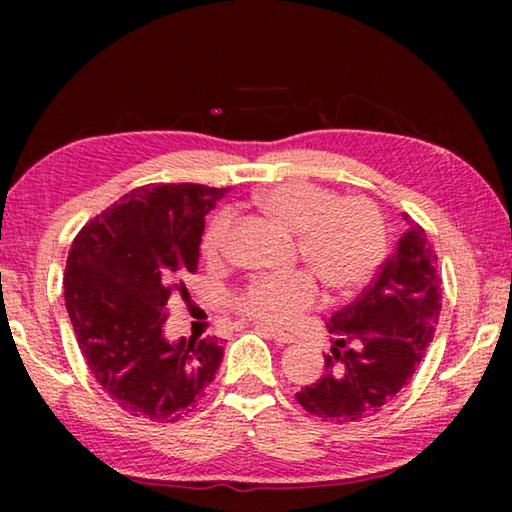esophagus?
I'll return each instance as SVG.
<instances>
[{
    "label": "esophagus",
    "mask_w": 512,
    "mask_h": 512,
    "mask_svg": "<svg viewBox=\"0 0 512 512\" xmlns=\"http://www.w3.org/2000/svg\"><path fill=\"white\" fill-rule=\"evenodd\" d=\"M255 329H257V332H262L264 336H268V339H273L275 343H293V341H296V336H293V334L282 332V329H275V327L266 325V323H255Z\"/></svg>",
    "instance_id": "esophagus-1"
}]
</instances>
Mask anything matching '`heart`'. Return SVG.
Instances as JSON below:
<instances>
[{
    "label": "heart",
    "mask_w": 512,
    "mask_h": 512,
    "mask_svg": "<svg viewBox=\"0 0 512 512\" xmlns=\"http://www.w3.org/2000/svg\"><path fill=\"white\" fill-rule=\"evenodd\" d=\"M262 210L298 235V255L327 289L354 291L366 284L386 255V225L377 205L363 196L336 198L305 180H289L257 196ZM232 216L223 212L203 235V255L219 262L230 246ZM318 284L309 271L257 275L237 291L235 309L259 323L289 325L316 305Z\"/></svg>",
    "instance_id": "b5f03b06"
}]
</instances>
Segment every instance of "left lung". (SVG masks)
Listing matches in <instances>:
<instances>
[{"mask_svg": "<svg viewBox=\"0 0 512 512\" xmlns=\"http://www.w3.org/2000/svg\"><path fill=\"white\" fill-rule=\"evenodd\" d=\"M409 230L366 289L327 320L334 336L325 377L296 393L305 411L336 424L370 418L409 384L427 354L440 316L438 257L427 232Z\"/></svg>", "mask_w": 512, "mask_h": 512, "instance_id": "left-lung-1", "label": "left lung"}]
</instances>
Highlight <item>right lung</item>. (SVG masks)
Returning <instances> with one entry per match:
<instances>
[{
    "mask_svg": "<svg viewBox=\"0 0 512 512\" xmlns=\"http://www.w3.org/2000/svg\"><path fill=\"white\" fill-rule=\"evenodd\" d=\"M228 187H137L83 225L63 277L76 343L97 384L126 413L176 422L194 409L223 359L219 339L169 341L171 298L189 302L205 214Z\"/></svg>",
    "mask_w": 512,
    "mask_h": 512,
    "instance_id": "right-lung-1",
    "label": "right lung"
}]
</instances>
